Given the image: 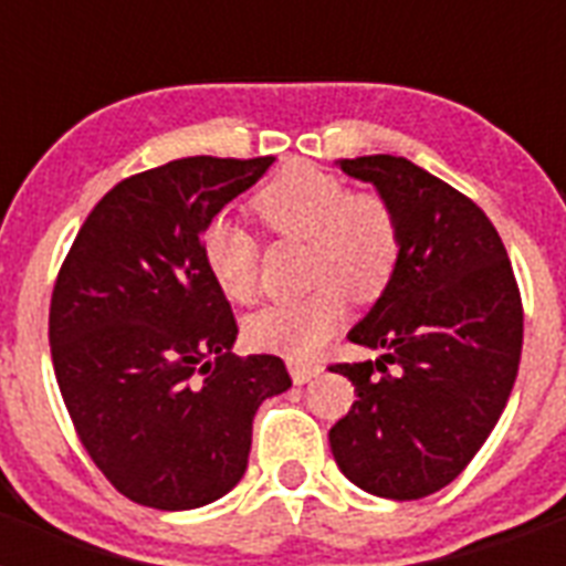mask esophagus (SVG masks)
<instances>
[{
    "mask_svg": "<svg viewBox=\"0 0 566 566\" xmlns=\"http://www.w3.org/2000/svg\"><path fill=\"white\" fill-rule=\"evenodd\" d=\"M319 364H300V361H291V378L293 385H305V381H311L314 376H319Z\"/></svg>",
    "mask_w": 566,
    "mask_h": 566,
    "instance_id": "34e87169",
    "label": "esophagus"
}]
</instances>
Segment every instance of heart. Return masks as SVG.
Wrapping results in <instances>:
<instances>
[{"label": "heart", "mask_w": 566, "mask_h": 566, "mask_svg": "<svg viewBox=\"0 0 566 566\" xmlns=\"http://www.w3.org/2000/svg\"><path fill=\"white\" fill-rule=\"evenodd\" d=\"M252 211L273 234L308 238V296L270 302L243 323V335L261 353L308 361L344 323L349 292L373 300L385 291L399 261L394 211L376 193H349L332 172L314 164H291L252 196ZM205 273L231 302L258 291V240L229 217L205 226L199 243Z\"/></svg>", "instance_id": "1"}]
</instances>
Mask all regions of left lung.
I'll return each mask as SVG.
<instances>
[{"label": "left lung", "instance_id": "1", "mask_svg": "<svg viewBox=\"0 0 566 566\" xmlns=\"http://www.w3.org/2000/svg\"><path fill=\"white\" fill-rule=\"evenodd\" d=\"M337 167L394 211L399 261L349 340L376 361L335 364L358 402L328 431L340 473L385 500H422L461 475L500 420L523 349L509 252L473 199L408 158Z\"/></svg>", "mask_w": 566, "mask_h": 566}]
</instances>
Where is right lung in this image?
<instances>
[{"label":"right lung","instance_id":"obj_1","mask_svg":"<svg viewBox=\"0 0 566 566\" xmlns=\"http://www.w3.org/2000/svg\"><path fill=\"white\" fill-rule=\"evenodd\" d=\"M275 158L193 155L137 172L84 220L52 291L49 346L84 449L137 505L202 509L243 479L252 420L291 376L238 358V323L199 243Z\"/></svg>","mask_w":566,"mask_h":566}]
</instances>
